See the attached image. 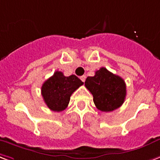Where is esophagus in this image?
<instances>
[{
	"instance_id": "1",
	"label": "esophagus",
	"mask_w": 160,
	"mask_h": 160,
	"mask_svg": "<svg viewBox=\"0 0 160 160\" xmlns=\"http://www.w3.org/2000/svg\"><path fill=\"white\" fill-rule=\"evenodd\" d=\"M86 75H82V76H80V80H82L83 82H85V80H86Z\"/></svg>"
}]
</instances>
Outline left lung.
Here are the masks:
<instances>
[{
  "label": "left lung",
  "mask_w": 160,
  "mask_h": 160,
  "mask_svg": "<svg viewBox=\"0 0 160 160\" xmlns=\"http://www.w3.org/2000/svg\"><path fill=\"white\" fill-rule=\"evenodd\" d=\"M85 86L93 96L97 108L102 112H111L125 102L126 86L124 80L106 68L96 71L94 76H88Z\"/></svg>",
  "instance_id": "8db88e82"
}]
</instances>
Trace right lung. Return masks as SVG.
Wrapping results in <instances>:
<instances>
[{
    "label": "right lung",
    "mask_w": 160,
    "mask_h": 160,
    "mask_svg": "<svg viewBox=\"0 0 160 160\" xmlns=\"http://www.w3.org/2000/svg\"><path fill=\"white\" fill-rule=\"evenodd\" d=\"M83 82L72 74L64 76L60 71H56L41 86V95L47 107L55 112H61L68 107L72 93Z\"/></svg>",
    "instance_id": "add662e5"
}]
</instances>
